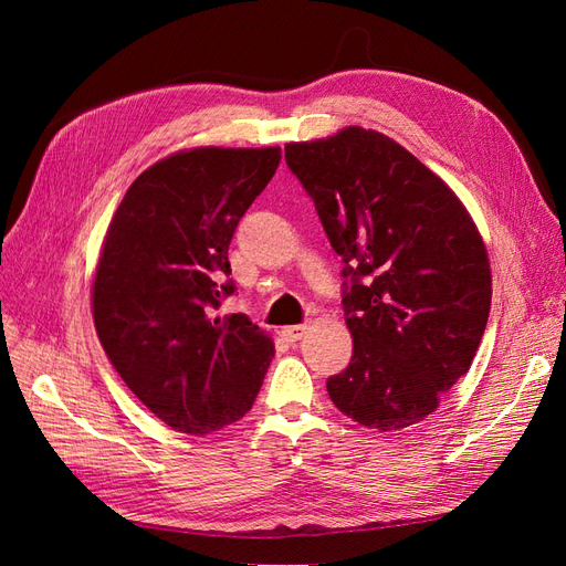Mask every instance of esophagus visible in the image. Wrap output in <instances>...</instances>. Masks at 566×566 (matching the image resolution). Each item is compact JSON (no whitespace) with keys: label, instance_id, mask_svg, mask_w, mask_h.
<instances>
[{"label":"esophagus","instance_id":"34e87169","mask_svg":"<svg viewBox=\"0 0 566 566\" xmlns=\"http://www.w3.org/2000/svg\"><path fill=\"white\" fill-rule=\"evenodd\" d=\"M306 333V325L304 323H297V325H285V328H281V335L287 339V342H297L302 339V335Z\"/></svg>","mask_w":566,"mask_h":566}]
</instances>
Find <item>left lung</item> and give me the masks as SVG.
I'll return each instance as SVG.
<instances>
[{
  "label": "left lung",
  "instance_id": "obj_1",
  "mask_svg": "<svg viewBox=\"0 0 566 566\" xmlns=\"http://www.w3.org/2000/svg\"><path fill=\"white\" fill-rule=\"evenodd\" d=\"M285 163L345 262L354 354L325 385L333 403L380 432L424 420L470 370L489 321V254L470 212L375 129L287 144Z\"/></svg>",
  "mask_w": 566,
  "mask_h": 566
}]
</instances>
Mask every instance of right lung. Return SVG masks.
<instances>
[{
  "mask_svg": "<svg viewBox=\"0 0 566 566\" xmlns=\"http://www.w3.org/2000/svg\"><path fill=\"white\" fill-rule=\"evenodd\" d=\"M281 148L179 150L134 179L111 219L92 285L96 335L150 413L186 434L241 420L273 358L235 293L229 243Z\"/></svg>",
  "mask_w": 566,
  "mask_h": 566,
  "instance_id": "1",
  "label": "right lung"
}]
</instances>
